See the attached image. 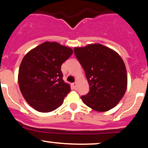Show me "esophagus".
<instances>
[{"label": "esophagus", "instance_id": "1", "mask_svg": "<svg viewBox=\"0 0 148 148\" xmlns=\"http://www.w3.org/2000/svg\"><path fill=\"white\" fill-rule=\"evenodd\" d=\"M72 87L74 88V89H76V82L73 83V84H72Z\"/></svg>", "mask_w": 148, "mask_h": 148}]
</instances>
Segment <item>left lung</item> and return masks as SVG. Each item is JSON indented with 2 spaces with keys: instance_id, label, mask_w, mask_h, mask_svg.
<instances>
[{
  "instance_id": "obj_1",
  "label": "left lung",
  "mask_w": 148,
  "mask_h": 148,
  "mask_svg": "<svg viewBox=\"0 0 148 148\" xmlns=\"http://www.w3.org/2000/svg\"><path fill=\"white\" fill-rule=\"evenodd\" d=\"M76 58L84 68L90 86L84 103L97 111H107L121 100L127 90L125 64L118 53L100 44L75 47Z\"/></svg>"
}]
</instances>
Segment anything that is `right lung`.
Wrapping results in <instances>:
<instances>
[{"label":"right lung","instance_id":"1","mask_svg":"<svg viewBox=\"0 0 148 148\" xmlns=\"http://www.w3.org/2000/svg\"><path fill=\"white\" fill-rule=\"evenodd\" d=\"M73 50L57 42H46L25 56L18 70V81L22 95L37 111L56 109L70 92L62 79L61 65Z\"/></svg>","mask_w":148,"mask_h":148}]
</instances>
